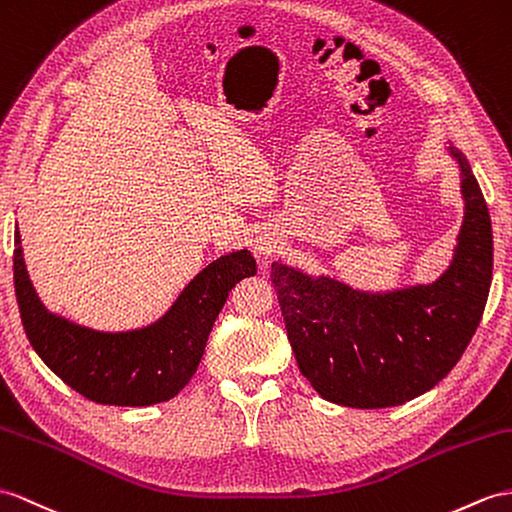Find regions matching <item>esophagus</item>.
Here are the masks:
<instances>
[{
  "mask_svg": "<svg viewBox=\"0 0 512 512\" xmlns=\"http://www.w3.org/2000/svg\"><path fill=\"white\" fill-rule=\"evenodd\" d=\"M278 249V239L271 232H260L254 236V252L258 254V258L269 260Z\"/></svg>",
  "mask_w": 512,
  "mask_h": 512,
  "instance_id": "obj_1",
  "label": "esophagus"
}]
</instances>
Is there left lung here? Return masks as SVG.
<instances>
[{"label": "left lung", "mask_w": 512, "mask_h": 512, "mask_svg": "<svg viewBox=\"0 0 512 512\" xmlns=\"http://www.w3.org/2000/svg\"><path fill=\"white\" fill-rule=\"evenodd\" d=\"M465 202L452 263L430 284L360 291L276 260L286 336L302 376L332 404L389 408L430 391L467 350L493 278L489 208L460 149L447 147Z\"/></svg>", "instance_id": "left-lung-1"}]
</instances>
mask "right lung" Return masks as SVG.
<instances>
[{
  "instance_id": "obj_1",
  "label": "right lung",
  "mask_w": 512,
  "mask_h": 512,
  "mask_svg": "<svg viewBox=\"0 0 512 512\" xmlns=\"http://www.w3.org/2000/svg\"><path fill=\"white\" fill-rule=\"evenodd\" d=\"M15 293L34 352L86 400L152 406L176 397L197 371L208 334L234 284L256 273L249 249L213 260L184 286L165 315L145 328L102 332L49 313L36 295L15 230Z\"/></svg>"
}]
</instances>
